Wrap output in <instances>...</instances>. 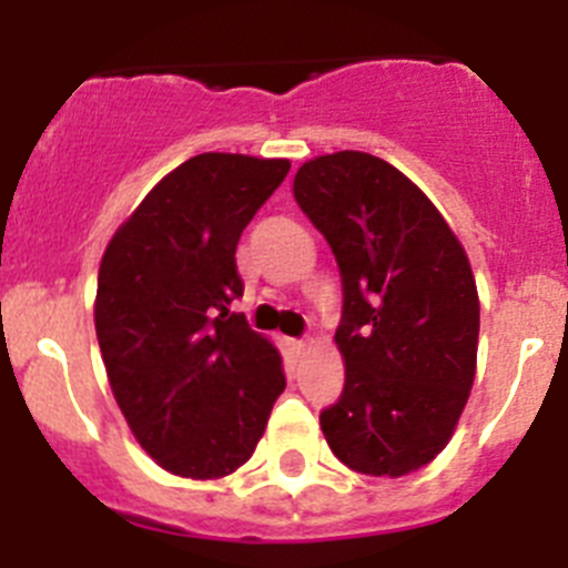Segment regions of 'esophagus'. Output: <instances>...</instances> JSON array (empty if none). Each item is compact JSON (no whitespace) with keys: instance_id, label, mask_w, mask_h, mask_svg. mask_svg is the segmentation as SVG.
Wrapping results in <instances>:
<instances>
[{"instance_id":"34e87169","label":"esophagus","mask_w":568,"mask_h":568,"mask_svg":"<svg viewBox=\"0 0 568 568\" xmlns=\"http://www.w3.org/2000/svg\"><path fill=\"white\" fill-rule=\"evenodd\" d=\"M290 346H293V353H304V349H307V341H290Z\"/></svg>"}]
</instances>
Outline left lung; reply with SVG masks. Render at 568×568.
<instances>
[{
    "mask_svg": "<svg viewBox=\"0 0 568 568\" xmlns=\"http://www.w3.org/2000/svg\"><path fill=\"white\" fill-rule=\"evenodd\" d=\"M295 202L341 273L335 344L346 375L321 429L341 464L398 478L449 444L475 381L480 304L460 241L435 204L378 155L301 164Z\"/></svg>",
    "mask_w": 568,
    "mask_h": 568,
    "instance_id": "left-lung-1",
    "label": "left lung"
}]
</instances>
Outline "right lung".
<instances>
[{
    "instance_id": "1",
    "label": "right lung",
    "mask_w": 568,
    "mask_h": 568,
    "mask_svg": "<svg viewBox=\"0 0 568 568\" xmlns=\"http://www.w3.org/2000/svg\"><path fill=\"white\" fill-rule=\"evenodd\" d=\"M290 173L287 159L202 153L168 173L104 250L97 338L135 440L173 475L224 478L250 460L287 378L230 313L235 247Z\"/></svg>"
}]
</instances>
